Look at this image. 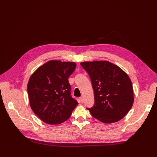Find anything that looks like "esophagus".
Returning <instances> with one entry per match:
<instances>
[{"mask_svg": "<svg viewBox=\"0 0 157 157\" xmlns=\"http://www.w3.org/2000/svg\"><path fill=\"white\" fill-rule=\"evenodd\" d=\"M79 100H80V101H81V103H83V102H84V98H83L82 96H81V97L79 98Z\"/></svg>", "mask_w": 157, "mask_h": 157, "instance_id": "esophagus-1", "label": "esophagus"}]
</instances>
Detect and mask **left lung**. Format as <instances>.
<instances>
[{"label":"left lung","mask_w":157,"mask_h":157,"mask_svg":"<svg viewBox=\"0 0 157 157\" xmlns=\"http://www.w3.org/2000/svg\"><path fill=\"white\" fill-rule=\"evenodd\" d=\"M90 77L95 103L87 109L99 121L111 124L124 118L134 98L128 76L117 65L107 61L81 63Z\"/></svg>","instance_id":"obj_1"}]
</instances>
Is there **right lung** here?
Here are the masks:
<instances>
[{"mask_svg": "<svg viewBox=\"0 0 157 157\" xmlns=\"http://www.w3.org/2000/svg\"><path fill=\"white\" fill-rule=\"evenodd\" d=\"M76 67L75 62L51 60L30 76L27 84L30 105L44 123L55 125L67 121L78 105L68 82Z\"/></svg>", "mask_w": 157, "mask_h": 157, "instance_id": "1", "label": "right lung"}]
</instances>
